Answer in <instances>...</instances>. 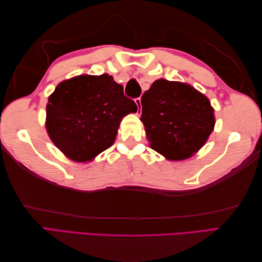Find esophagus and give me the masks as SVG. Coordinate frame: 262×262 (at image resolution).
<instances>
[{
  "instance_id": "1",
  "label": "esophagus",
  "mask_w": 262,
  "mask_h": 262,
  "mask_svg": "<svg viewBox=\"0 0 262 262\" xmlns=\"http://www.w3.org/2000/svg\"><path fill=\"white\" fill-rule=\"evenodd\" d=\"M135 103H136L137 108H138L137 115H141V114H142V103H141V98H136V99H135Z\"/></svg>"
}]
</instances>
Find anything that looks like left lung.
Wrapping results in <instances>:
<instances>
[{
  "mask_svg": "<svg viewBox=\"0 0 262 262\" xmlns=\"http://www.w3.org/2000/svg\"><path fill=\"white\" fill-rule=\"evenodd\" d=\"M141 120L149 145L168 160L190 158L214 129L209 100L191 85L164 79L142 96Z\"/></svg>",
  "mask_w": 262,
  "mask_h": 262,
  "instance_id": "8db88e82",
  "label": "left lung"
}]
</instances>
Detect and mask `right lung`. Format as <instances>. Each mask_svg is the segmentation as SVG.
<instances>
[{
  "label": "right lung",
  "instance_id": "right-lung-1",
  "mask_svg": "<svg viewBox=\"0 0 262 262\" xmlns=\"http://www.w3.org/2000/svg\"><path fill=\"white\" fill-rule=\"evenodd\" d=\"M136 111L113 76L80 75L60 82L48 98L46 129L66 157L86 162L113 145L121 119Z\"/></svg>",
  "mask_w": 262,
  "mask_h": 262
}]
</instances>
